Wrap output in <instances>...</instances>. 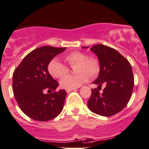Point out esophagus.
I'll use <instances>...</instances> for the list:
<instances>
[{"label": "esophagus", "instance_id": "esophagus-1", "mask_svg": "<svg viewBox=\"0 0 149 149\" xmlns=\"http://www.w3.org/2000/svg\"><path fill=\"white\" fill-rule=\"evenodd\" d=\"M74 89V88H66V89H65V91H66V92H70V91H73Z\"/></svg>", "mask_w": 149, "mask_h": 149}]
</instances>
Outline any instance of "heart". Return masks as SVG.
I'll return each instance as SVG.
<instances>
[{
    "label": "heart",
    "mask_w": 149,
    "mask_h": 149,
    "mask_svg": "<svg viewBox=\"0 0 149 149\" xmlns=\"http://www.w3.org/2000/svg\"><path fill=\"white\" fill-rule=\"evenodd\" d=\"M63 58L70 66L75 65L74 69L77 74L65 76L60 82L62 88H77L88 81V75L93 77L99 74L100 69L99 61L93 56H87L84 52L74 51L64 55ZM47 69L50 74L55 78H61L69 72L67 65L56 58L49 62Z\"/></svg>",
    "instance_id": "1"
}]
</instances>
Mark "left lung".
Here are the masks:
<instances>
[{
	"instance_id": "obj_1",
	"label": "left lung",
	"mask_w": 149,
	"mask_h": 149,
	"mask_svg": "<svg viewBox=\"0 0 149 149\" xmlns=\"http://www.w3.org/2000/svg\"><path fill=\"white\" fill-rule=\"evenodd\" d=\"M90 50L97 55L100 70L93 82L99 86L91 89L88 107L95 114L110 117L123 109L132 97L134 84L132 66L120 53L109 46L97 44ZM103 84L106 87L100 94L99 90Z\"/></svg>"
}]
</instances>
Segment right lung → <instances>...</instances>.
<instances>
[{
	"label": "right lung",
	"instance_id": "1",
	"mask_svg": "<svg viewBox=\"0 0 149 149\" xmlns=\"http://www.w3.org/2000/svg\"><path fill=\"white\" fill-rule=\"evenodd\" d=\"M65 49L49 46L35 49L13 72L12 90L16 101L21 111L35 120H50L62 111L67 93L65 90L56 91L58 83L50 75L47 65Z\"/></svg>",
	"mask_w": 149,
	"mask_h": 149
}]
</instances>
